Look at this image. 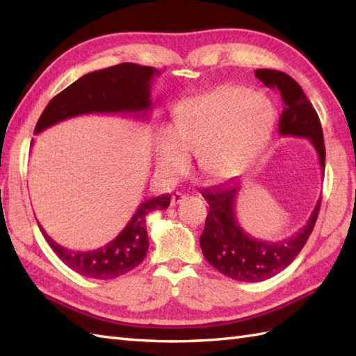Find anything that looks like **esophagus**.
Masks as SVG:
<instances>
[{"label":"esophagus","mask_w":356,"mask_h":356,"mask_svg":"<svg viewBox=\"0 0 356 356\" xmlns=\"http://www.w3.org/2000/svg\"><path fill=\"white\" fill-rule=\"evenodd\" d=\"M186 199V195H184L182 193H174L171 195V207H176L179 203H182Z\"/></svg>","instance_id":"obj_1"}]
</instances>
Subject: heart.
I'll return each mask as SVG.
<instances>
[{
	"mask_svg": "<svg viewBox=\"0 0 356 356\" xmlns=\"http://www.w3.org/2000/svg\"><path fill=\"white\" fill-rule=\"evenodd\" d=\"M274 118L264 95L237 86L216 87L177 108L174 130H165L157 143V170L165 177H177L190 165V154H197L207 179L237 177L266 147Z\"/></svg>",
	"mask_w": 356,
	"mask_h": 356,
	"instance_id": "1",
	"label": "heart"
}]
</instances>
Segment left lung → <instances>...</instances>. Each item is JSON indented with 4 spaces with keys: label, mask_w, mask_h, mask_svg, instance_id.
Returning <instances> with one entry per match:
<instances>
[{
    "label": "left lung",
    "mask_w": 356,
    "mask_h": 356,
    "mask_svg": "<svg viewBox=\"0 0 356 356\" xmlns=\"http://www.w3.org/2000/svg\"><path fill=\"white\" fill-rule=\"evenodd\" d=\"M255 76L269 88H277L282 96L284 108L278 122L280 134L311 140L324 174L326 148L323 128L303 88L289 74L278 70L259 69L255 70ZM240 188V179H234L232 182L202 193L209 211L205 229L200 236V248L211 266L223 275L237 282L257 283L277 275L300 254L315 226L321 199L316 202L307 223L298 232L284 240L266 241L251 237L238 225L236 203Z\"/></svg>",
    "instance_id": "1"
}]
</instances>
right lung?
Listing matches in <instances>:
<instances>
[{
	"label": "right lung",
	"mask_w": 356,
	"mask_h": 356,
	"mask_svg": "<svg viewBox=\"0 0 356 356\" xmlns=\"http://www.w3.org/2000/svg\"><path fill=\"white\" fill-rule=\"evenodd\" d=\"M154 74H159L154 67L131 63L84 74L47 104L38 119L35 134L65 119L90 113L147 116L151 108V81ZM170 200V194H162L142 202L122 232L95 251H72L51 240L41 225L40 229L50 248L70 269L87 278L111 280L130 272L145 259L147 216L157 209H166Z\"/></svg>",
	"instance_id": "add662e5"
}]
</instances>
